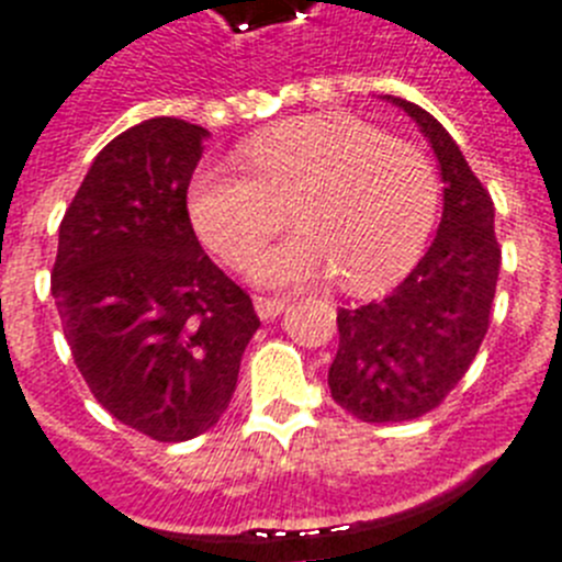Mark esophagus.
I'll return each instance as SVG.
<instances>
[{
    "mask_svg": "<svg viewBox=\"0 0 562 562\" xmlns=\"http://www.w3.org/2000/svg\"><path fill=\"white\" fill-rule=\"evenodd\" d=\"M252 306H256V312H258V317H261V321H272V317H278L281 312H284L286 297H281V295H256V297H252Z\"/></svg>",
    "mask_w": 562,
    "mask_h": 562,
    "instance_id": "esophagus-1",
    "label": "esophagus"
}]
</instances>
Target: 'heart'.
I'll list each match as a JSON object with an SVG mask.
<instances>
[{
	"label": "heart",
	"mask_w": 562,
	"mask_h": 562,
	"mask_svg": "<svg viewBox=\"0 0 562 562\" xmlns=\"http://www.w3.org/2000/svg\"><path fill=\"white\" fill-rule=\"evenodd\" d=\"M250 173L211 162L193 173L188 207L196 233L227 265L250 267L286 225L301 236L258 265L265 281L335 272L346 290L394 284L419 261L439 213L430 154L342 114H310L241 146Z\"/></svg>",
	"instance_id": "b5f03b06"
}]
</instances>
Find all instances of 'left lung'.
Returning a JSON list of instances; mask_svg holds the SVG:
<instances>
[{
    "label": "left lung",
    "instance_id": "1",
    "mask_svg": "<svg viewBox=\"0 0 562 562\" xmlns=\"http://www.w3.org/2000/svg\"><path fill=\"white\" fill-rule=\"evenodd\" d=\"M419 123L445 180L434 245L382 301L337 310L331 400L362 422H408L439 408L490 329L501 245L495 207L434 114L391 98Z\"/></svg>",
    "mask_w": 562,
    "mask_h": 562
}]
</instances>
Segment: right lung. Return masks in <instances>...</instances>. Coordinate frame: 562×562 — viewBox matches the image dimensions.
Listing matches in <instances>:
<instances>
[{
	"instance_id": "obj_1",
	"label": "right lung",
	"mask_w": 562,
	"mask_h": 562,
	"mask_svg": "<svg viewBox=\"0 0 562 562\" xmlns=\"http://www.w3.org/2000/svg\"><path fill=\"white\" fill-rule=\"evenodd\" d=\"M207 132L151 117L103 146L58 227L49 290L89 391L154 441H188L231 405L252 301L188 216Z\"/></svg>"
}]
</instances>
